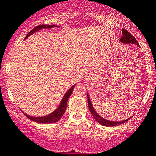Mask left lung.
<instances>
[{
	"label": "left lung",
	"instance_id": "1",
	"mask_svg": "<svg viewBox=\"0 0 156 156\" xmlns=\"http://www.w3.org/2000/svg\"><path fill=\"white\" fill-rule=\"evenodd\" d=\"M122 32H123V36L121 37V39H120V41L124 43V44H136V45L138 46V43L136 39L135 38V37H133L127 30H126L125 29H123ZM87 100H88V107H89V109H90V112H91V114L92 115L94 119H95V121H96L97 122H98L100 124H101V125L105 126H115L121 125V124L126 122L129 119H130V118H129V119L124 120V121H108V120L104 119L102 117H101V116L99 115L96 112H95V110L94 109L93 107H92L91 101H90L89 95H87Z\"/></svg>",
	"mask_w": 156,
	"mask_h": 156
}]
</instances>
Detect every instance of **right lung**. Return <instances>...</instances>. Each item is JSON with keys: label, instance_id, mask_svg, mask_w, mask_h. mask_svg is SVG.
<instances>
[{"label": "right lung", "instance_id": "obj_1", "mask_svg": "<svg viewBox=\"0 0 156 156\" xmlns=\"http://www.w3.org/2000/svg\"><path fill=\"white\" fill-rule=\"evenodd\" d=\"M57 27V26L42 24V25L37 26V27H35V28L32 29V30H31L28 34H27V36L25 37V39L27 38V37H28L30 35H32L33 33H35V32H37L38 30H40L41 29L52 28V27ZM75 86V85L72 87L71 88H70L69 90L66 92V94L64 95V98H63L62 101H61V103L60 104L59 107H58L55 111H54V112H52L51 114L48 115L47 116H44V117H32V116H30L28 115L25 114L24 112H23V114H24L29 119L32 120V121H35V122H37V123H42V124H51V123L57 122L58 121H59V120L61 119V117H62L63 115H64V113L65 112V111H66L67 101L68 99H69L70 95H71Z\"/></svg>", "mask_w": 156, "mask_h": 156}]
</instances>
